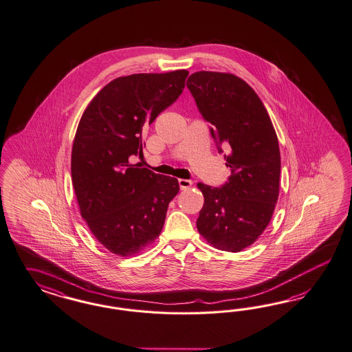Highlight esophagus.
I'll list each match as a JSON object with an SVG mask.
<instances>
[{"mask_svg":"<svg viewBox=\"0 0 352 352\" xmlns=\"http://www.w3.org/2000/svg\"><path fill=\"white\" fill-rule=\"evenodd\" d=\"M178 184H179L181 190H188V188H191L192 182L188 179H178Z\"/></svg>","mask_w":352,"mask_h":352,"instance_id":"34e87169","label":"esophagus"}]
</instances>
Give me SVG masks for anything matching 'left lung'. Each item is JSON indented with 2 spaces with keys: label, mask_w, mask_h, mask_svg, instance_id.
Wrapping results in <instances>:
<instances>
[{
  "label": "left lung",
  "mask_w": 352,
  "mask_h": 352,
  "mask_svg": "<svg viewBox=\"0 0 352 352\" xmlns=\"http://www.w3.org/2000/svg\"><path fill=\"white\" fill-rule=\"evenodd\" d=\"M187 87L231 169L222 187L199 183L204 206L197 231L210 245L237 253L252 245L270 223L278 197L280 149L271 118L256 91L232 74L200 71Z\"/></svg>",
  "instance_id": "left-lung-1"
}]
</instances>
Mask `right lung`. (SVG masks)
Wrapping results in <instances>:
<instances>
[{"mask_svg":"<svg viewBox=\"0 0 352 352\" xmlns=\"http://www.w3.org/2000/svg\"><path fill=\"white\" fill-rule=\"evenodd\" d=\"M188 71L137 74L107 84L86 107L72 146L71 173L81 217L120 256L138 254L161 234L178 179L130 164L142 134L184 89Z\"/></svg>","mask_w":352,"mask_h":352,"instance_id":"1","label":"right lung"}]
</instances>
